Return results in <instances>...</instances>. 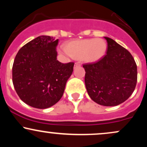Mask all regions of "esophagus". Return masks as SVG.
<instances>
[{"label":"esophagus","instance_id":"esophagus-1","mask_svg":"<svg viewBox=\"0 0 147 147\" xmlns=\"http://www.w3.org/2000/svg\"><path fill=\"white\" fill-rule=\"evenodd\" d=\"M77 66H80V63H75V67H77Z\"/></svg>","mask_w":147,"mask_h":147}]
</instances>
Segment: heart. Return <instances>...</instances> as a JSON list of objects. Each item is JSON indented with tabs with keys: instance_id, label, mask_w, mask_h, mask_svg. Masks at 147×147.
I'll return each mask as SVG.
<instances>
[{
	"instance_id": "obj_1",
	"label": "heart",
	"mask_w": 147,
	"mask_h": 147,
	"mask_svg": "<svg viewBox=\"0 0 147 147\" xmlns=\"http://www.w3.org/2000/svg\"><path fill=\"white\" fill-rule=\"evenodd\" d=\"M65 48L61 50L64 55L80 59L86 63H94L105 56L107 43L102 38H86L68 42Z\"/></svg>"
}]
</instances>
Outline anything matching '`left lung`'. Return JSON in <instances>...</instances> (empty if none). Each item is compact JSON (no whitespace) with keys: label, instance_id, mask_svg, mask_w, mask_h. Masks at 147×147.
<instances>
[{"label":"left lung","instance_id":"8db88e82","mask_svg":"<svg viewBox=\"0 0 147 147\" xmlns=\"http://www.w3.org/2000/svg\"><path fill=\"white\" fill-rule=\"evenodd\" d=\"M107 41L106 55L95 63L84 64L85 84L94 102L117 106L132 95L137 83V65L131 54L112 38Z\"/></svg>","mask_w":147,"mask_h":147}]
</instances>
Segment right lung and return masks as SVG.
<instances>
[{
    "label": "right lung",
    "mask_w": 147,
    "mask_h": 147,
    "mask_svg": "<svg viewBox=\"0 0 147 147\" xmlns=\"http://www.w3.org/2000/svg\"><path fill=\"white\" fill-rule=\"evenodd\" d=\"M59 39L40 36L18 50L13 63L12 82L20 99L32 107L45 109L63 96L74 63L57 60Z\"/></svg>",
    "instance_id": "right-lung-1"
}]
</instances>
